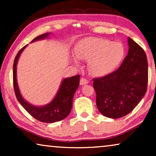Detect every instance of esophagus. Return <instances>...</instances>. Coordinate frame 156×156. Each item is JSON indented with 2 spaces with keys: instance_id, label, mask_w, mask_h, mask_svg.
<instances>
[{
  "instance_id": "obj_1",
  "label": "esophagus",
  "mask_w": 156,
  "mask_h": 156,
  "mask_svg": "<svg viewBox=\"0 0 156 156\" xmlns=\"http://www.w3.org/2000/svg\"><path fill=\"white\" fill-rule=\"evenodd\" d=\"M88 83H89V82L86 80V79L82 78L80 80V84L81 85H85V84H88Z\"/></svg>"
}]
</instances>
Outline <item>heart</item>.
Masks as SVG:
<instances>
[{
    "label": "heart",
    "mask_w": 156,
    "mask_h": 156,
    "mask_svg": "<svg viewBox=\"0 0 156 156\" xmlns=\"http://www.w3.org/2000/svg\"><path fill=\"white\" fill-rule=\"evenodd\" d=\"M72 62L88 61V69L93 75L104 76L114 72L125 56V48L120 42L98 37H87L80 41L74 49Z\"/></svg>",
    "instance_id": "obj_1"
}]
</instances>
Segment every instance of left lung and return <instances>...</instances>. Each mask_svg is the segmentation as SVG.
Returning a JSON list of instances; mask_svg holds the SVG:
<instances>
[{
  "instance_id": "8db88e82",
  "label": "left lung",
  "mask_w": 156,
  "mask_h": 156,
  "mask_svg": "<svg viewBox=\"0 0 156 156\" xmlns=\"http://www.w3.org/2000/svg\"><path fill=\"white\" fill-rule=\"evenodd\" d=\"M129 52L116 71L94 79L97 106L103 116L119 119L129 114L144 97L148 84V62L144 50L128 37Z\"/></svg>"
}]
</instances>
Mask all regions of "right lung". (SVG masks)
Instances as JSON below:
<instances>
[{"instance_id":"add662e5","label":"right lung","mask_w":156,"mask_h":156,"mask_svg":"<svg viewBox=\"0 0 156 156\" xmlns=\"http://www.w3.org/2000/svg\"><path fill=\"white\" fill-rule=\"evenodd\" d=\"M51 33L39 35L32 40L31 42L49 37ZM27 46L21 49L17 54L13 64V85L17 99L25 110L37 120L44 123H54L65 119L69 114L72 107L73 97L80 84V75L65 78L62 80L56 95L50 103L43 106L33 105L25 100L21 94L17 80V65L20 55Z\"/></svg>"}]
</instances>
